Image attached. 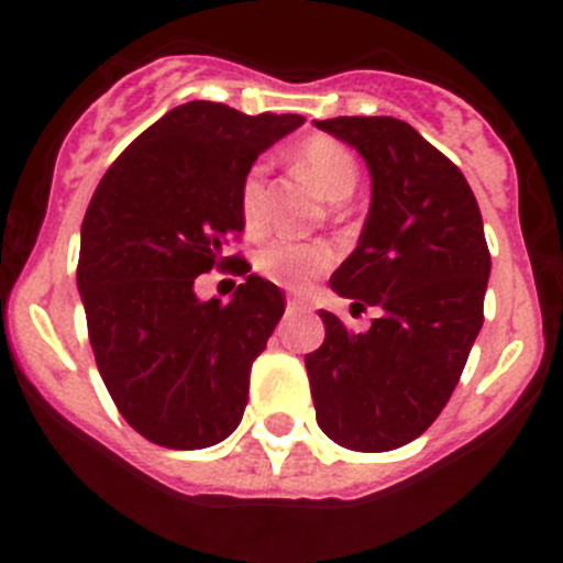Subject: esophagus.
Returning <instances> with one entry per match:
<instances>
[{
	"label": "esophagus",
	"instance_id": "34e87169",
	"mask_svg": "<svg viewBox=\"0 0 563 563\" xmlns=\"http://www.w3.org/2000/svg\"><path fill=\"white\" fill-rule=\"evenodd\" d=\"M310 310H313V305H310L305 297L288 299V313H310Z\"/></svg>",
	"mask_w": 563,
	"mask_h": 563
}]
</instances>
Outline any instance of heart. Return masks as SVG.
<instances>
[{
    "label": "heart",
    "mask_w": 563,
    "mask_h": 563,
    "mask_svg": "<svg viewBox=\"0 0 563 563\" xmlns=\"http://www.w3.org/2000/svg\"><path fill=\"white\" fill-rule=\"evenodd\" d=\"M297 163L310 179L321 187L329 201H343L354 192L360 168L356 157L343 141L329 135H313L302 141L297 150ZM242 223L247 231H261L266 223V179L264 166H253L245 174L240 187ZM334 264V250L327 242H297V240H272L255 253V269L266 280L288 288V291H305L318 275Z\"/></svg>",
    "instance_id": "heart-1"
}]
</instances>
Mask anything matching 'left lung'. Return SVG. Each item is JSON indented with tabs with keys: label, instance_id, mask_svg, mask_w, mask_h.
Segmentation results:
<instances>
[{
	"label": "left lung",
	"instance_id": "left-lung-1",
	"mask_svg": "<svg viewBox=\"0 0 563 563\" xmlns=\"http://www.w3.org/2000/svg\"><path fill=\"white\" fill-rule=\"evenodd\" d=\"M365 157L373 179L360 245L329 286L376 308L354 334L321 310L327 338L305 356L318 428L354 452L419 439L455 391L485 321L490 250L479 203L446 155L395 117L316 122Z\"/></svg>",
	"mask_w": 563,
	"mask_h": 563
}]
</instances>
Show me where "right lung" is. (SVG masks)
<instances>
[{"label":"right lung","mask_w":563,"mask_h":563,"mask_svg":"<svg viewBox=\"0 0 563 563\" xmlns=\"http://www.w3.org/2000/svg\"><path fill=\"white\" fill-rule=\"evenodd\" d=\"M302 122L209 100L176 106L111 163L89 201L78 253L89 343L119 413L152 444L203 450L242 422L250 367L286 297L249 275L231 303H201L195 277L240 257L223 245L245 229L242 179ZM231 271L247 274V261Z\"/></svg>","instance_id":"add662e5"}]
</instances>
